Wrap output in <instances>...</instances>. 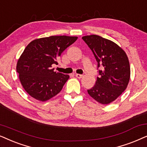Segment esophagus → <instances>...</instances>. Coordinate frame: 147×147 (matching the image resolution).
<instances>
[{
	"label": "esophagus",
	"instance_id": "esophagus-1",
	"mask_svg": "<svg viewBox=\"0 0 147 147\" xmlns=\"http://www.w3.org/2000/svg\"><path fill=\"white\" fill-rule=\"evenodd\" d=\"M75 76H76V77L78 78V79H81V78L83 77V75H81V74H76Z\"/></svg>",
	"mask_w": 147,
	"mask_h": 147
}]
</instances>
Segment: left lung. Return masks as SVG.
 <instances>
[{
    "label": "left lung",
    "mask_w": 147,
    "mask_h": 147,
    "mask_svg": "<svg viewBox=\"0 0 147 147\" xmlns=\"http://www.w3.org/2000/svg\"><path fill=\"white\" fill-rule=\"evenodd\" d=\"M91 49L97 62L99 77L95 85L87 90L92 98L101 104H108L126 89L130 77L128 58L114 42L97 35L82 38ZM102 66V69L98 68Z\"/></svg>",
    "instance_id": "obj_1"
}]
</instances>
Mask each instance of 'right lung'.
<instances>
[{
  "label": "right lung",
  "mask_w": 147,
  "mask_h": 147,
  "mask_svg": "<svg viewBox=\"0 0 147 147\" xmlns=\"http://www.w3.org/2000/svg\"><path fill=\"white\" fill-rule=\"evenodd\" d=\"M77 37L50 36L36 39L27 45L17 64V72L25 91L37 100L45 101L57 95L69 78L54 71L52 64Z\"/></svg>",
  "instance_id": "obj_1"
}]
</instances>
